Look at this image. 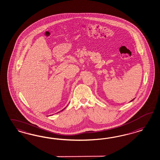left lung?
Returning a JSON list of instances; mask_svg holds the SVG:
<instances>
[{"mask_svg":"<svg viewBox=\"0 0 160 160\" xmlns=\"http://www.w3.org/2000/svg\"><path fill=\"white\" fill-rule=\"evenodd\" d=\"M133 100H134V99H133ZM131 100V102H132V100Z\"/></svg>","mask_w":160,"mask_h":160,"instance_id":"left-lung-1","label":"left lung"}]
</instances>
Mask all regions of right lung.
<instances>
[{"label": "right lung", "mask_w": 160, "mask_h": 160, "mask_svg": "<svg viewBox=\"0 0 160 160\" xmlns=\"http://www.w3.org/2000/svg\"><path fill=\"white\" fill-rule=\"evenodd\" d=\"M64 109H63V110H64ZM63 110H62V111H63ZM62 111H60V112H62Z\"/></svg>", "instance_id": "1"}]
</instances>
